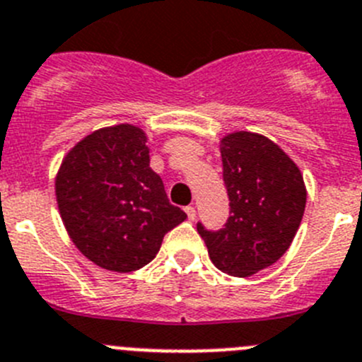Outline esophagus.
<instances>
[{
    "instance_id": "34e87169",
    "label": "esophagus",
    "mask_w": 362,
    "mask_h": 362,
    "mask_svg": "<svg viewBox=\"0 0 362 362\" xmlns=\"http://www.w3.org/2000/svg\"><path fill=\"white\" fill-rule=\"evenodd\" d=\"M185 213H187L189 220L194 221V218H197V209H194L193 205H189V207H185Z\"/></svg>"
}]
</instances>
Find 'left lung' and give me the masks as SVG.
Returning a JSON list of instances; mask_svg holds the SVG:
<instances>
[{
	"label": "left lung",
	"mask_w": 362,
	"mask_h": 362,
	"mask_svg": "<svg viewBox=\"0 0 362 362\" xmlns=\"http://www.w3.org/2000/svg\"><path fill=\"white\" fill-rule=\"evenodd\" d=\"M230 216L216 233L197 229L216 269L247 278L274 265L288 250L307 205L303 175L276 142L252 132L220 141Z\"/></svg>",
	"instance_id": "1"
}]
</instances>
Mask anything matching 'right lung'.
<instances>
[{"label": "right lung", "mask_w": 362, "mask_h": 362, "mask_svg": "<svg viewBox=\"0 0 362 362\" xmlns=\"http://www.w3.org/2000/svg\"><path fill=\"white\" fill-rule=\"evenodd\" d=\"M148 136L133 124L100 128L64 155L55 177L61 220L90 262L133 272L160 250L168 230L187 214L169 204L149 168Z\"/></svg>", "instance_id": "1"}]
</instances>
